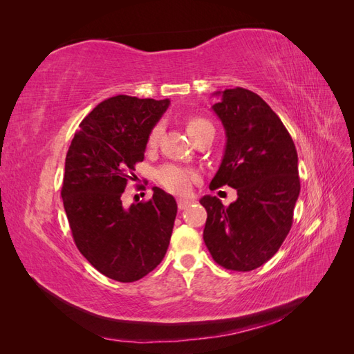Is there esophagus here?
I'll return each mask as SVG.
<instances>
[{"instance_id":"obj_1","label":"esophagus","mask_w":354,"mask_h":354,"mask_svg":"<svg viewBox=\"0 0 354 354\" xmlns=\"http://www.w3.org/2000/svg\"><path fill=\"white\" fill-rule=\"evenodd\" d=\"M190 201L189 199H177V205H178V209H186L189 205H190Z\"/></svg>"}]
</instances>
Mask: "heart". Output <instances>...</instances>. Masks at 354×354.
<instances>
[{"instance_id":"b5f03b06","label":"heart","mask_w":354,"mask_h":354,"mask_svg":"<svg viewBox=\"0 0 354 354\" xmlns=\"http://www.w3.org/2000/svg\"><path fill=\"white\" fill-rule=\"evenodd\" d=\"M186 130H187L189 136L195 140V137H198L202 133H205V131L214 133V125L211 124V121L205 120V118L190 116L186 121ZM159 133H160L159 125H155L152 130L149 131L147 138H146V146L149 149H153L158 145ZM156 178L159 181V185L165 187L168 192H171V194L186 195L190 192L195 181H198V173L194 169L186 168V167L168 164V165L160 167L156 171Z\"/></svg>"}]
</instances>
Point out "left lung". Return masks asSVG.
Wrapping results in <instances>:
<instances>
[{
	"mask_svg": "<svg viewBox=\"0 0 354 354\" xmlns=\"http://www.w3.org/2000/svg\"><path fill=\"white\" fill-rule=\"evenodd\" d=\"M220 95L212 111L226 131V149L209 189H236L224 207L217 196L199 202L207 209L203 242L224 269L250 272L269 261L292 226L299 195L298 156L282 121L259 94L241 87Z\"/></svg>",
	"mask_w": 354,
	"mask_h": 354,
	"instance_id": "left-lung-1",
	"label": "left lung"
}]
</instances>
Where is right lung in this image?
I'll return each instance as SVG.
<instances>
[{"instance_id":"right-lung-1","label":"right lung","mask_w":354,"mask_h":354,"mask_svg":"<svg viewBox=\"0 0 354 354\" xmlns=\"http://www.w3.org/2000/svg\"><path fill=\"white\" fill-rule=\"evenodd\" d=\"M169 100L115 95L84 118L65 162L62 198L75 245L102 274L136 282L162 261L168 250L176 199L153 187L146 202L124 207L122 194L146 138Z\"/></svg>"}]
</instances>
